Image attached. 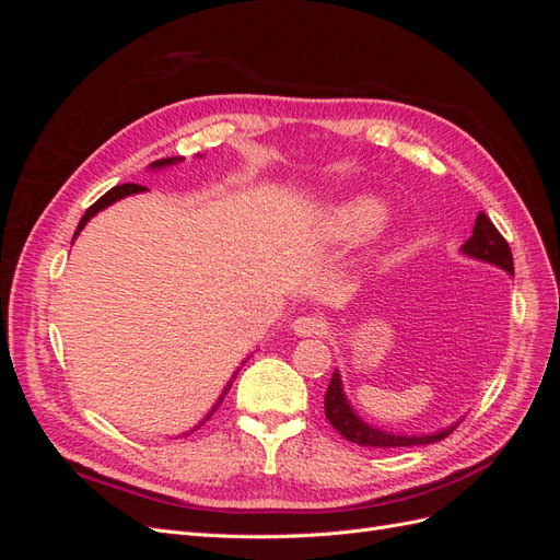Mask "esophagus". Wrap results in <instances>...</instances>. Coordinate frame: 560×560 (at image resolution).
I'll list each match as a JSON object with an SVG mask.
<instances>
[{
	"mask_svg": "<svg viewBox=\"0 0 560 560\" xmlns=\"http://www.w3.org/2000/svg\"><path fill=\"white\" fill-rule=\"evenodd\" d=\"M292 329L299 336H322V334H327L329 322L317 317V315H301L294 319Z\"/></svg>",
	"mask_w": 560,
	"mask_h": 560,
	"instance_id": "obj_1",
	"label": "esophagus"
}]
</instances>
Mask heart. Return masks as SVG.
I'll return each mask as SVG.
<instances>
[{
	"mask_svg": "<svg viewBox=\"0 0 560 560\" xmlns=\"http://www.w3.org/2000/svg\"><path fill=\"white\" fill-rule=\"evenodd\" d=\"M387 219V206L376 196H360L336 208L327 222L334 241H362L376 233Z\"/></svg>",
	"mask_w": 560,
	"mask_h": 560,
	"instance_id": "b5f03b06",
	"label": "heart"
}]
</instances>
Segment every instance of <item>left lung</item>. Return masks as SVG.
<instances>
[{"label":"left lung","mask_w":560,"mask_h":560,"mask_svg":"<svg viewBox=\"0 0 560 560\" xmlns=\"http://www.w3.org/2000/svg\"><path fill=\"white\" fill-rule=\"evenodd\" d=\"M463 252L471 259L493 264L498 268H504L510 276H514L512 249L500 235V231L495 229V224L486 217V212H479L477 222H474V231L469 235V241L463 245ZM325 413H327V420L338 430V434L346 436L352 444L369 446V448H404V446L434 444V442H442V439H446L457 428V422H455V425H451L446 430L418 436V434H393V432H383L374 425H369V422H364L358 413H354L352 406L348 404V399L343 395L341 374H338V371H334V376L327 387Z\"/></svg>","instance_id":"8db88e82"}]
</instances>
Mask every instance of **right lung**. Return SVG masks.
I'll return each instance as SVG.
<instances>
[{"label": "right lung", "mask_w": 560, "mask_h": 560, "mask_svg": "<svg viewBox=\"0 0 560 560\" xmlns=\"http://www.w3.org/2000/svg\"><path fill=\"white\" fill-rule=\"evenodd\" d=\"M184 161V156H171V159H161V161H154V163H151L149 167H154V171H159V167H167V165H177V163H182ZM140 191H144V186H140V184H118V186H114V189H109L103 198H100V200H95L93 202V206L86 210V214H83L81 217V222H79V226H77V231H74V238H77V235H79V231L83 229V226H86L89 224V219L91 217H95L100 210H105L107 206H112V202H116V200H121V198H126V196H130V194H140ZM245 364V362H243ZM241 371V369H238ZM238 371H235V374L231 376V381L226 383V387H224V393H222V397H219L217 399V404L212 406V411L206 416V420H210V416L217 411V406L219 404H222L224 401V395L229 393V387L233 385V381H235V376H238ZM206 420H202V422H206ZM202 422H200V425H202ZM198 430V428H196ZM194 432V430H191Z\"/></svg>", "instance_id": "add662e5"}]
</instances>
